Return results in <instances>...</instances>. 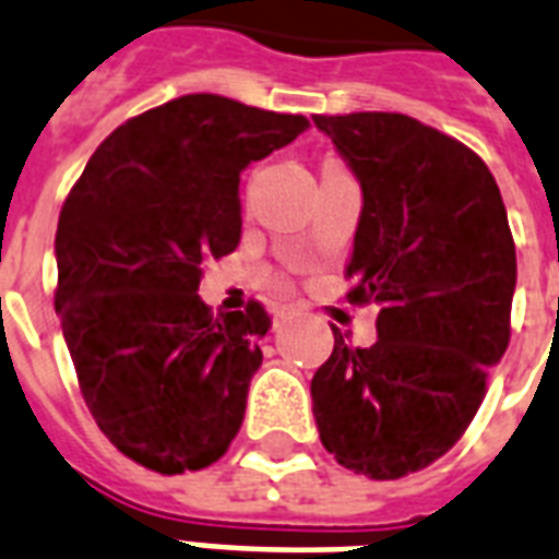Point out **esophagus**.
Masks as SVG:
<instances>
[{
	"label": "esophagus",
	"mask_w": 559,
	"mask_h": 559,
	"mask_svg": "<svg viewBox=\"0 0 559 559\" xmlns=\"http://www.w3.org/2000/svg\"><path fill=\"white\" fill-rule=\"evenodd\" d=\"M294 314V306H283V309H276V318H288Z\"/></svg>",
	"instance_id": "obj_1"
}]
</instances>
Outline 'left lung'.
Wrapping results in <instances>:
<instances>
[{"instance_id": "obj_1", "label": "left lung", "mask_w": 559, "mask_h": 559, "mask_svg": "<svg viewBox=\"0 0 559 559\" xmlns=\"http://www.w3.org/2000/svg\"><path fill=\"white\" fill-rule=\"evenodd\" d=\"M361 183L347 280L379 306L373 347L335 349L311 379L320 443L376 481L461 440L510 341L516 248L496 177L464 142L402 114L314 116Z\"/></svg>"}]
</instances>
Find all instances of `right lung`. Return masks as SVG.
I'll use <instances>...</instances> for the list:
<instances>
[{
  "instance_id": "right-lung-1",
  "label": "right lung",
  "mask_w": 559,
  "mask_h": 559,
  "mask_svg": "<svg viewBox=\"0 0 559 559\" xmlns=\"http://www.w3.org/2000/svg\"><path fill=\"white\" fill-rule=\"evenodd\" d=\"M306 128L180 95L116 128L63 201L55 311L86 408L145 469H203L239 435L271 318L257 300L212 318L201 267L239 248L241 171Z\"/></svg>"
}]
</instances>
